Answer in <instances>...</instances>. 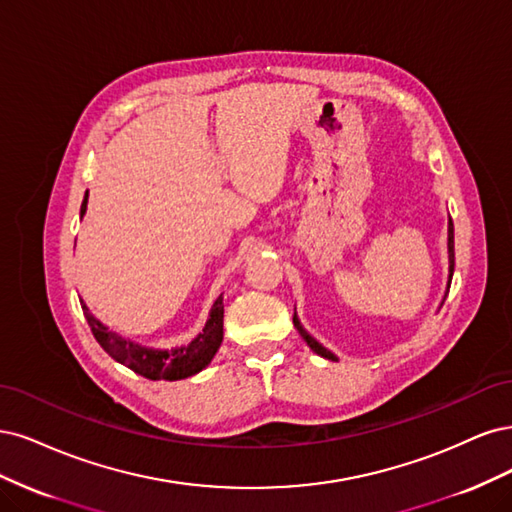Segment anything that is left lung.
<instances>
[{"mask_svg":"<svg viewBox=\"0 0 512 512\" xmlns=\"http://www.w3.org/2000/svg\"><path fill=\"white\" fill-rule=\"evenodd\" d=\"M453 270H455V240H453V221H451V217H449V280H447V293H449V287H451ZM447 293H444V300H447ZM293 325L298 327L300 336L306 340V344L310 346L312 351H315V353H317V355H321V357H325V359L338 361V357H336L332 351H327L325 346H321L315 338H312V336L306 332V329H304V327H302V323H300V319H298V315H293Z\"/></svg>","mask_w":512,"mask_h":512,"instance_id":"8db88e82","label":"left lung"}]
</instances>
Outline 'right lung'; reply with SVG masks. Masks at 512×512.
Wrapping results in <instances>:
<instances>
[{"label": "right lung", "mask_w": 512, "mask_h": 512, "mask_svg": "<svg viewBox=\"0 0 512 512\" xmlns=\"http://www.w3.org/2000/svg\"><path fill=\"white\" fill-rule=\"evenodd\" d=\"M85 212H87V195L80 206V217ZM80 306H82V312H85V319L91 327L95 340L100 342L102 349L112 359H117L119 364L142 374L144 378H151V381H161V378L163 381H180V378L197 374L210 364L214 353L219 351V346L223 342V295H219L217 302L212 304L210 319L206 321L202 334L193 338L189 344L176 346V349H170V351L148 349V346L121 338L119 334L110 332L104 323L97 321L89 312L85 302Z\"/></svg>", "instance_id": "right-lung-1"}]
</instances>
